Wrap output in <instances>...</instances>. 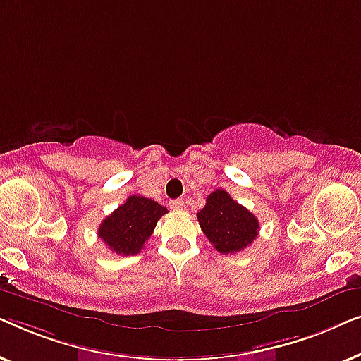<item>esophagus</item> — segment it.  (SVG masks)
Here are the masks:
<instances>
[{
	"label": "esophagus",
	"mask_w": 361,
	"mask_h": 361,
	"mask_svg": "<svg viewBox=\"0 0 361 361\" xmlns=\"http://www.w3.org/2000/svg\"><path fill=\"white\" fill-rule=\"evenodd\" d=\"M169 207H171L172 210H182V209H184V202H182V199L171 200L169 202Z\"/></svg>",
	"instance_id": "34e87169"
}]
</instances>
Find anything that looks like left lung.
I'll return each mask as SVG.
<instances>
[{
	"label": "left lung",
	"mask_w": 361,
	"mask_h": 361,
	"mask_svg": "<svg viewBox=\"0 0 361 361\" xmlns=\"http://www.w3.org/2000/svg\"><path fill=\"white\" fill-rule=\"evenodd\" d=\"M197 219L214 248L224 255L245 250L259 231L258 219L224 189H216L207 197V204L197 214Z\"/></svg>",
	"instance_id": "left-lung-1"
}]
</instances>
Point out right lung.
<instances>
[{
	"instance_id": "1",
	"label": "right lung",
	"mask_w": 361,
	"mask_h": 361,
	"mask_svg": "<svg viewBox=\"0 0 361 361\" xmlns=\"http://www.w3.org/2000/svg\"><path fill=\"white\" fill-rule=\"evenodd\" d=\"M164 214H167V209L157 202L141 195H131L102 221L98 236L113 253L121 256L136 255L145 248L157 220Z\"/></svg>"
}]
</instances>
